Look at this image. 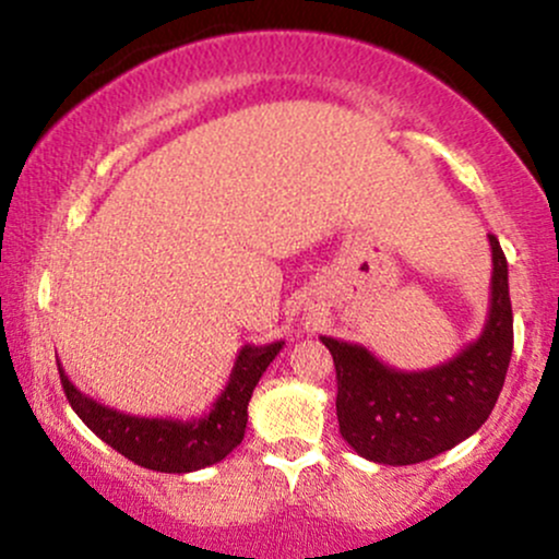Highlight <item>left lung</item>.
I'll list each match as a JSON object with an SVG mask.
<instances>
[{
    "mask_svg": "<svg viewBox=\"0 0 559 559\" xmlns=\"http://www.w3.org/2000/svg\"><path fill=\"white\" fill-rule=\"evenodd\" d=\"M491 243V299L484 331L452 360L428 370H396L362 344L320 336L336 365L338 431L378 465H415L457 447L491 415L512 357L507 260Z\"/></svg>",
    "mask_w": 559,
    "mask_h": 559,
    "instance_id": "obj_1",
    "label": "left lung"
}]
</instances>
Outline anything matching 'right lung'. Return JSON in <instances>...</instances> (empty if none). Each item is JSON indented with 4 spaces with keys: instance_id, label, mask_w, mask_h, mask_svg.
I'll list each match as a JSON object with an SVG mask.
<instances>
[{
    "instance_id": "obj_1",
    "label": "right lung",
    "mask_w": 559,
    "mask_h": 559,
    "mask_svg": "<svg viewBox=\"0 0 559 559\" xmlns=\"http://www.w3.org/2000/svg\"><path fill=\"white\" fill-rule=\"evenodd\" d=\"M281 349H284V342L241 346L226 389L213 402L210 413L189 420L141 418V415L120 413L83 394L60 368V360H57V370H60L70 407L105 444L118 449L123 457L146 471L194 473L221 463L241 444L252 391Z\"/></svg>"
}]
</instances>
